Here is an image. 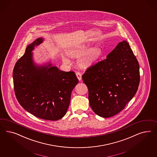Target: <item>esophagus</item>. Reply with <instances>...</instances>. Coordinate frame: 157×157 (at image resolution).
<instances>
[{
    "label": "esophagus",
    "mask_w": 157,
    "mask_h": 157,
    "mask_svg": "<svg viewBox=\"0 0 157 157\" xmlns=\"http://www.w3.org/2000/svg\"><path fill=\"white\" fill-rule=\"evenodd\" d=\"M76 75L78 79H79V81H81V79H82V74L80 72H76Z\"/></svg>",
    "instance_id": "esophagus-1"
}]
</instances>
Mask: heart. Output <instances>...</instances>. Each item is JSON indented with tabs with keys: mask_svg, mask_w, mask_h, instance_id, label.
<instances>
[{
	"mask_svg": "<svg viewBox=\"0 0 157 157\" xmlns=\"http://www.w3.org/2000/svg\"><path fill=\"white\" fill-rule=\"evenodd\" d=\"M88 49V47L83 46L78 49H74L71 50L69 52L70 56L72 57H79L83 55ZM100 55V49L97 48H93L90 49L85 56L81 59V64L83 66H87L91 64L93 62L98 59ZM63 62L67 64H70L71 62L66 56H63Z\"/></svg>",
	"mask_w": 157,
	"mask_h": 157,
	"instance_id": "1",
	"label": "heart"
}]
</instances>
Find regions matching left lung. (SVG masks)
Instances as JSON below:
<instances>
[{
	"instance_id": "obj_1",
	"label": "left lung",
	"mask_w": 157,
	"mask_h": 157,
	"mask_svg": "<svg viewBox=\"0 0 157 157\" xmlns=\"http://www.w3.org/2000/svg\"><path fill=\"white\" fill-rule=\"evenodd\" d=\"M82 79L95 114L107 118L119 113L135 95L140 82L139 63L128 43H119L106 59L89 67Z\"/></svg>"
}]
</instances>
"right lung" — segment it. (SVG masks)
Here are the masks:
<instances>
[{"instance_id":"add662e5","label":"right lung","mask_w":157,"mask_h":157,"mask_svg":"<svg viewBox=\"0 0 157 157\" xmlns=\"http://www.w3.org/2000/svg\"><path fill=\"white\" fill-rule=\"evenodd\" d=\"M43 40L38 38L29 44L15 63V94L27 112L40 119L55 121L66 114L72 91L79 81L74 71H60L51 63L38 66L34 63L32 52Z\"/></svg>"}]
</instances>
